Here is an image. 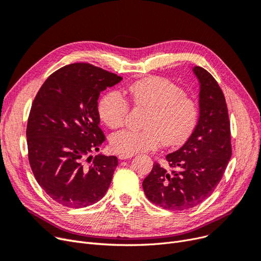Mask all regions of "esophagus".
Wrapping results in <instances>:
<instances>
[{
    "label": "esophagus",
    "mask_w": 261,
    "mask_h": 261,
    "mask_svg": "<svg viewBox=\"0 0 261 261\" xmlns=\"http://www.w3.org/2000/svg\"><path fill=\"white\" fill-rule=\"evenodd\" d=\"M134 155H130V154H119V159H121V160H123V159H127V158H130V157H133Z\"/></svg>",
    "instance_id": "esophagus-1"
}]
</instances>
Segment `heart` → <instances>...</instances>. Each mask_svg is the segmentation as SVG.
I'll return each mask as SVG.
<instances>
[{"label":"heart","instance_id":"b5f03b06","mask_svg":"<svg viewBox=\"0 0 261 261\" xmlns=\"http://www.w3.org/2000/svg\"><path fill=\"white\" fill-rule=\"evenodd\" d=\"M137 107L150 109L144 130L123 129L110 137L113 150L130 154L154 150L163 143L177 146L185 143L194 132L200 108L193 98L177 84L165 77L150 76L133 83L126 90ZM98 115L110 128L122 126L128 113V103L119 92L109 91L97 106Z\"/></svg>","mask_w":261,"mask_h":261}]
</instances>
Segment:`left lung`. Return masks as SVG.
Listing matches in <instances>:
<instances>
[{
    "label": "left lung",
    "instance_id": "8db88e82",
    "mask_svg": "<svg viewBox=\"0 0 261 261\" xmlns=\"http://www.w3.org/2000/svg\"><path fill=\"white\" fill-rule=\"evenodd\" d=\"M200 83V118L185 144L166 156L168 172L154 164L143 182L146 197L167 210L192 208L212 195L231 157L228 111L217 81L208 71L193 67Z\"/></svg>",
    "mask_w": 261,
    "mask_h": 261
}]
</instances>
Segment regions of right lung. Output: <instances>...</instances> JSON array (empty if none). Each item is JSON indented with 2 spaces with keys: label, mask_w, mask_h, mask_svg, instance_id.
<instances>
[{
  "label": "right lung",
  "mask_w": 261,
  "mask_h": 261,
  "mask_svg": "<svg viewBox=\"0 0 261 261\" xmlns=\"http://www.w3.org/2000/svg\"><path fill=\"white\" fill-rule=\"evenodd\" d=\"M121 81L90 64H71L51 74L37 93L27 127L29 160L37 182L56 203L87 207L108 190L118 158L90 153L105 141L98 96Z\"/></svg>",
  "instance_id": "obj_1"
}]
</instances>
